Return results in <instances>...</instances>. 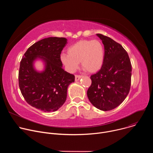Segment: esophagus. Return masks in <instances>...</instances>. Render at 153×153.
Returning a JSON list of instances; mask_svg holds the SVG:
<instances>
[{
	"label": "esophagus",
	"instance_id": "esophagus-1",
	"mask_svg": "<svg viewBox=\"0 0 153 153\" xmlns=\"http://www.w3.org/2000/svg\"><path fill=\"white\" fill-rule=\"evenodd\" d=\"M81 77H82V76H80V75H76V76H75V80H76V81H78Z\"/></svg>",
	"mask_w": 153,
	"mask_h": 153
}]
</instances>
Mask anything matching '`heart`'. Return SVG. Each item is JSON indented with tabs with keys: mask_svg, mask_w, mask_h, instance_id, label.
I'll list each match as a JSON object with an SVG mask.
<instances>
[{
	"mask_svg": "<svg viewBox=\"0 0 153 153\" xmlns=\"http://www.w3.org/2000/svg\"><path fill=\"white\" fill-rule=\"evenodd\" d=\"M67 53L62 54L60 59L70 73L76 71L80 62L87 72L96 73L101 69L105 59L104 47L96 39L80 40L68 47Z\"/></svg>",
	"mask_w": 153,
	"mask_h": 153,
	"instance_id": "b5f03b06",
	"label": "heart"
}]
</instances>
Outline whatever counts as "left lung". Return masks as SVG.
Listing matches in <instances>:
<instances>
[{
  "label": "left lung",
  "mask_w": 153,
  "mask_h": 153,
  "mask_svg": "<svg viewBox=\"0 0 153 153\" xmlns=\"http://www.w3.org/2000/svg\"><path fill=\"white\" fill-rule=\"evenodd\" d=\"M105 59L100 71L91 76L87 96L91 104L102 111H110L121 104L131 86V64L127 52L114 40L101 34Z\"/></svg>",
  "instance_id": "8db88e82"
}]
</instances>
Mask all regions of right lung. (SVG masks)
Masks as SVG:
<instances>
[{
    "label": "right lung",
    "mask_w": 153,
    "mask_h": 153,
    "mask_svg": "<svg viewBox=\"0 0 153 153\" xmlns=\"http://www.w3.org/2000/svg\"><path fill=\"white\" fill-rule=\"evenodd\" d=\"M67 43L65 37L43 39L27 50L20 63L19 85L22 94L28 104L44 112L59 110L67 99L68 86L74 82V76L63 69L60 60ZM37 59L45 64L41 72L34 67Z\"/></svg>",
    "instance_id": "1"
}]
</instances>
